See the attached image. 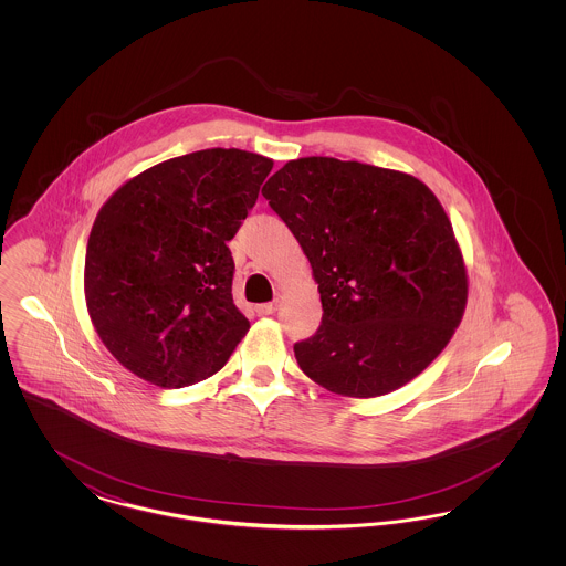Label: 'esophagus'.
Wrapping results in <instances>:
<instances>
[{"label": "esophagus", "instance_id": "1", "mask_svg": "<svg viewBox=\"0 0 566 566\" xmlns=\"http://www.w3.org/2000/svg\"><path fill=\"white\" fill-rule=\"evenodd\" d=\"M275 310H277V301H271V303H261V305H256V314H259V316H271Z\"/></svg>", "mask_w": 566, "mask_h": 566}]
</instances>
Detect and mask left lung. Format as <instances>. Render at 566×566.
Wrapping results in <instances>:
<instances>
[{
    "instance_id": "1",
    "label": "left lung",
    "mask_w": 566,
    "mask_h": 566,
    "mask_svg": "<svg viewBox=\"0 0 566 566\" xmlns=\"http://www.w3.org/2000/svg\"><path fill=\"white\" fill-rule=\"evenodd\" d=\"M263 197L301 243L323 301L318 331L295 344L301 371L356 399L422 374L467 305L462 254L431 189L395 169L305 157L277 169Z\"/></svg>"
}]
</instances>
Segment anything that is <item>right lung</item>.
Segmentation results:
<instances>
[{
    "label": "right lung",
    "mask_w": 566,
    "mask_h": 566,
    "mask_svg": "<svg viewBox=\"0 0 566 566\" xmlns=\"http://www.w3.org/2000/svg\"><path fill=\"white\" fill-rule=\"evenodd\" d=\"M273 167L238 148L159 163L116 190L91 229L84 295L112 356L161 388L224 367L250 323L235 307L233 240Z\"/></svg>",
    "instance_id": "add662e5"
}]
</instances>
